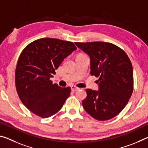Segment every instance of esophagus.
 <instances>
[{
  "label": "esophagus",
  "mask_w": 148,
  "mask_h": 148,
  "mask_svg": "<svg viewBox=\"0 0 148 148\" xmlns=\"http://www.w3.org/2000/svg\"><path fill=\"white\" fill-rule=\"evenodd\" d=\"M71 89H72V90L73 91H77V90H78L79 88H78V87L76 86H72L71 87Z\"/></svg>",
  "instance_id": "34e87169"
}]
</instances>
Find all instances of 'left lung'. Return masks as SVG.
Wrapping results in <instances>:
<instances>
[{
    "label": "left lung",
    "instance_id": "left-lung-1",
    "mask_svg": "<svg viewBox=\"0 0 148 148\" xmlns=\"http://www.w3.org/2000/svg\"><path fill=\"white\" fill-rule=\"evenodd\" d=\"M90 57V74L99 77V91L86 89L85 111L98 121L113 118L127 105L134 89L132 65L123 49L107 42L75 43Z\"/></svg>",
    "mask_w": 148,
    "mask_h": 148
}]
</instances>
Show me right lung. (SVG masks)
Here are the masks:
<instances>
[{
    "instance_id": "add662e5",
    "label": "right lung",
    "mask_w": 148,
    "mask_h": 148,
    "mask_svg": "<svg viewBox=\"0 0 148 148\" xmlns=\"http://www.w3.org/2000/svg\"><path fill=\"white\" fill-rule=\"evenodd\" d=\"M76 49L72 42L41 38L22 51L16 68V88L22 103L35 114L41 118L54 115L70 96V87L60 88L50 78Z\"/></svg>"
}]
</instances>
